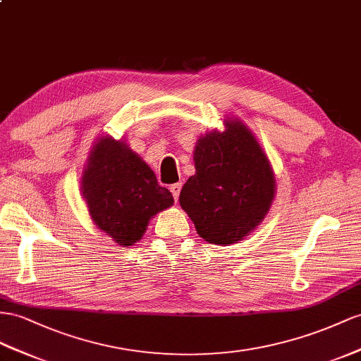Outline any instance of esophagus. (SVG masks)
I'll list each match as a JSON object with an SVG mask.
<instances>
[{
	"label": "esophagus",
	"instance_id": "34e87169",
	"mask_svg": "<svg viewBox=\"0 0 361 361\" xmlns=\"http://www.w3.org/2000/svg\"><path fill=\"white\" fill-rule=\"evenodd\" d=\"M169 189H171V192H172L173 200L177 201V200H178V197H180V192H181V183H175V184H172V186H171Z\"/></svg>",
	"mask_w": 361,
	"mask_h": 361
}]
</instances>
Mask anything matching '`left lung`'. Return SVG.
<instances>
[{"instance_id":"8db88e82","label":"left lung","mask_w":361,"mask_h":361,"mask_svg":"<svg viewBox=\"0 0 361 361\" xmlns=\"http://www.w3.org/2000/svg\"><path fill=\"white\" fill-rule=\"evenodd\" d=\"M195 175L184 184L180 206L204 241L228 245L259 226L273 204L276 178L262 146L238 117L224 131L201 135L193 149Z\"/></svg>"}]
</instances>
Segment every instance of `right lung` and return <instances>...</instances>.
<instances>
[{
    "label": "right lung",
    "mask_w": 361,
    "mask_h": 361,
    "mask_svg": "<svg viewBox=\"0 0 361 361\" xmlns=\"http://www.w3.org/2000/svg\"><path fill=\"white\" fill-rule=\"evenodd\" d=\"M80 192L92 223L122 247L134 245L159 212L173 204L154 171L126 140L102 135L82 171Z\"/></svg>",
    "instance_id": "add662e5"
}]
</instances>
